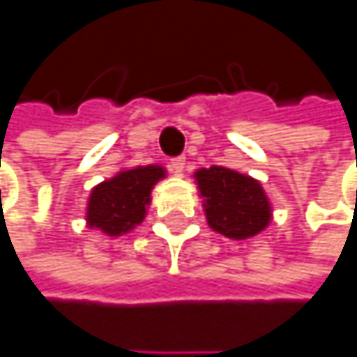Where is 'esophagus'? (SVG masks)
I'll use <instances>...</instances> for the list:
<instances>
[{
	"label": "esophagus",
	"mask_w": 357,
	"mask_h": 357,
	"mask_svg": "<svg viewBox=\"0 0 357 357\" xmlns=\"http://www.w3.org/2000/svg\"><path fill=\"white\" fill-rule=\"evenodd\" d=\"M169 167H171V171H173L175 175H182L184 169H186V158H184V156H177V158H173V160L169 162Z\"/></svg>",
	"instance_id": "esophagus-1"
}]
</instances>
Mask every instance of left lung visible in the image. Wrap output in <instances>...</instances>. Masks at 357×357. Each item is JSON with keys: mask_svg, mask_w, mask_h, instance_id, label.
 Listing matches in <instances>:
<instances>
[{"mask_svg": "<svg viewBox=\"0 0 357 357\" xmlns=\"http://www.w3.org/2000/svg\"><path fill=\"white\" fill-rule=\"evenodd\" d=\"M192 177L213 233L243 241L260 235L271 224L273 205L262 184L252 175L213 165L197 169Z\"/></svg>", "mask_w": 357, "mask_h": 357, "instance_id": "1", "label": "left lung"}]
</instances>
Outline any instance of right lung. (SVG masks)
I'll return each mask as SVG.
<instances>
[{"mask_svg":"<svg viewBox=\"0 0 357 357\" xmlns=\"http://www.w3.org/2000/svg\"><path fill=\"white\" fill-rule=\"evenodd\" d=\"M165 177L167 169L160 165L120 169L91 190L86 226L112 239L131 233L146 220L152 190Z\"/></svg>","mask_w":357,"mask_h":357,"instance_id":"obj_1","label":"right lung"}]
</instances>
